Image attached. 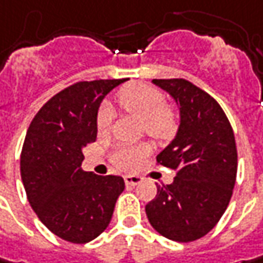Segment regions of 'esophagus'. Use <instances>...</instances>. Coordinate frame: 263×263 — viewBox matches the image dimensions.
I'll list each match as a JSON object with an SVG mask.
<instances>
[{"mask_svg": "<svg viewBox=\"0 0 263 263\" xmlns=\"http://www.w3.org/2000/svg\"><path fill=\"white\" fill-rule=\"evenodd\" d=\"M142 180H144V179H142V176H140V175H126V176H125V183L128 186L140 185Z\"/></svg>", "mask_w": 263, "mask_h": 263, "instance_id": "obj_1", "label": "esophagus"}]
</instances>
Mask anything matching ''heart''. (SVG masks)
I'll use <instances>...</instances> for the list:
<instances>
[{
  "instance_id": "1",
  "label": "heart",
  "mask_w": 263,
  "mask_h": 263,
  "mask_svg": "<svg viewBox=\"0 0 263 263\" xmlns=\"http://www.w3.org/2000/svg\"><path fill=\"white\" fill-rule=\"evenodd\" d=\"M118 104L125 112L134 115L144 122V131L157 142L170 141L179 129V116L173 107L166 104V97L156 87L147 84H128L116 96ZM114 115L109 106H102L96 118V129L99 135H107L112 128ZM145 145L121 147L112 154L115 167L129 170L137 160L147 156Z\"/></svg>"
}]
</instances>
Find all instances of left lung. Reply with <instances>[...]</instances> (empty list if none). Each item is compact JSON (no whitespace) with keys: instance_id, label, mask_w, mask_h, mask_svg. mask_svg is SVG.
<instances>
[{"instance_id":"obj_1","label":"left lung","mask_w":263,"mask_h":263,"mask_svg":"<svg viewBox=\"0 0 263 263\" xmlns=\"http://www.w3.org/2000/svg\"><path fill=\"white\" fill-rule=\"evenodd\" d=\"M175 97L180 109L176 138L157 156V166L172 168L170 185H157L145 205L149 224L175 241L204 237L220 221L233 195L237 147L227 115L202 88L183 78L153 80Z\"/></svg>"}]
</instances>
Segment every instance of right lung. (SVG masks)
<instances>
[{
  "label": "right lung",
  "instance_id": "1",
  "mask_svg": "<svg viewBox=\"0 0 263 263\" xmlns=\"http://www.w3.org/2000/svg\"><path fill=\"white\" fill-rule=\"evenodd\" d=\"M122 80L78 81L49 99L33 118L20 156V173L33 211L61 239L83 245L112 220L121 176L83 172V148L97 137L103 97Z\"/></svg>",
  "mask_w": 263,
  "mask_h": 263
}]
</instances>
